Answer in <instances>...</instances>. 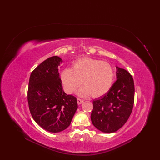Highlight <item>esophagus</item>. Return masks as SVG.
I'll return each instance as SVG.
<instances>
[{"label": "esophagus", "instance_id": "obj_1", "mask_svg": "<svg viewBox=\"0 0 160 160\" xmlns=\"http://www.w3.org/2000/svg\"><path fill=\"white\" fill-rule=\"evenodd\" d=\"M83 102V100L82 99H81V98H77V103H78V104H81Z\"/></svg>", "mask_w": 160, "mask_h": 160}]
</instances>
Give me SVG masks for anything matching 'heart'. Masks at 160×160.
I'll use <instances>...</instances> for the list:
<instances>
[{
  "mask_svg": "<svg viewBox=\"0 0 160 160\" xmlns=\"http://www.w3.org/2000/svg\"><path fill=\"white\" fill-rule=\"evenodd\" d=\"M114 72L111 65L96 59L84 58L75 62L73 69L66 68L61 74V80L64 90L72 93L82 83L83 85L77 95L93 97L105 95L112 86Z\"/></svg>",
  "mask_w": 160,
  "mask_h": 160,
  "instance_id": "1",
  "label": "heart"
}]
</instances>
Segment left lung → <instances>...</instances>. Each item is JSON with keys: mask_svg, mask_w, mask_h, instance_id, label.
<instances>
[{"mask_svg": "<svg viewBox=\"0 0 160 160\" xmlns=\"http://www.w3.org/2000/svg\"><path fill=\"white\" fill-rule=\"evenodd\" d=\"M117 80L103 96L95 99L91 122L100 131L113 133L127 122L134 103V83L131 74L116 66Z\"/></svg>", "mask_w": 160, "mask_h": 160, "instance_id": "obj_1", "label": "left lung"}]
</instances>
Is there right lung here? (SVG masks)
Returning <instances> with one entry per match:
<instances>
[{
    "instance_id": "add662e5",
    "label": "right lung",
    "mask_w": 160,
    "mask_h": 160,
    "mask_svg": "<svg viewBox=\"0 0 160 160\" xmlns=\"http://www.w3.org/2000/svg\"><path fill=\"white\" fill-rule=\"evenodd\" d=\"M62 62L56 56L47 59L32 72L28 83V102L33 119L52 133L68 127L78 108L77 98L63 90L58 71Z\"/></svg>"
}]
</instances>
